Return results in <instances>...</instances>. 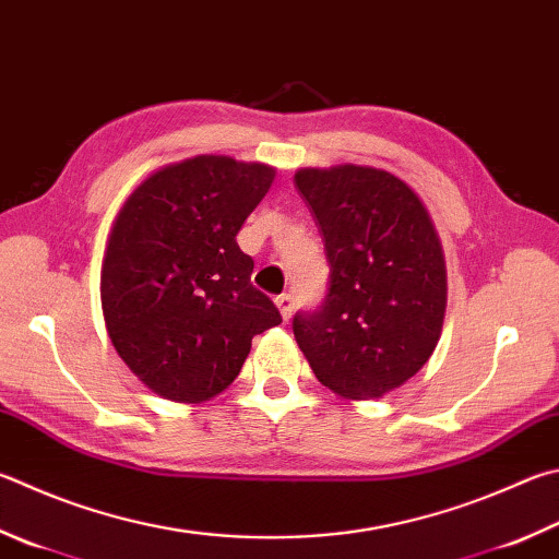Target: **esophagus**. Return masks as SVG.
I'll use <instances>...</instances> for the list:
<instances>
[{
	"label": "esophagus",
	"instance_id": "esophagus-1",
	"mask_svg": "<svg viewBox=\"0 0 559 559\" xmlns=\"http://www.w3.org/2000/svg\"><path fill=\"white\" fill-rule=\"evenodd\" d=\"M276 306H278V310L283 314V320H288L293 308H296V300H293L290 293H281V296L276 298Z\"/></svg>",
	"mask_w": 559,
	"mask_h": 559
}]
</instances>
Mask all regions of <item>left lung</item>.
Listing matches in <instances>:
<instances>
[{"mask_svg": "<svg viewBox=\"0 0 559 559\" xmlns=\"http://www.w3.org/2000/svg\"><path fill=\"white\" fill-rule=\"evenodd\" d=\"M296 188L322 235L330 286L318 310L296 312L293 334L320 383L379 399L438 347L448 308L438 231L420 198L379 168H306Z\"/></svg>", "mask_w": 559, "mask_h": 559, "instance_id": "8db88e82", "label": "left lung"}]
</instances>
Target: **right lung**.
<instances>
[{
  "mask_svg": "<svg viewBox=\"0 0 559 559\" xmlns=\"http://www.w3.org/2000/svg\"><path fill=\"white\" fill-rule=\"evenodd\" d=\"M276 170L227 156L168 166L131 192L103 263L109 340L151 391L207 401L237 379L253 334L281 324L237 245Z\"/></svg>",
  "mask_w": 559,
  "mask_h": 559,
  "instance_id": "obj_1",
  "label": "right lung"
}]
</instances>
